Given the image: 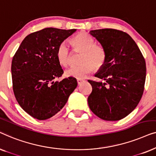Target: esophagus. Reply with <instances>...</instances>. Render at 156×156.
I'll return each instance as SVG.
<instances>
[{
  "instance_id": "1",
  "label": "esophagus",
  "mask_w": 156,
  "mask_h": 156,
  "mask_svg": "<svg viewBox=\"0 0 156 156\" xmlns=\"http://www.w3.org/2000/svg\"><path fill=\"white\" fill-rule=\"evenodd\" d=\"M77 83H78V84L80 85V84H82L83 82H85V80H82V79H77Z\"/></svg>"
}]
</instances>
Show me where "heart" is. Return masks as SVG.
Returning <instances> with one entry per match:
<instances>
[{"instance_id": "obj_1", "label": "heart", "mask_w": 156, "mask_h": 156, "mask_svg": "<svg viewBox=\"0 0 156 156\" xmlns=\"http://www.w3.org/2000/svg\"><path fill=\"white\" fill-rule=\"evenodd\" d=\"M74 50L82 52L80 65L72 66L65 71L69 77L82 79L93 71L94 68L99 69L105 65L106 52L103 46L95 44L94 38L89 34L80 33L71 39ZM57 57L59 63L66 67L69 65L70 50L66 42H61L57 48Z\"/></svg>"}]
</instances>
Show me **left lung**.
Listing matches in <instances>:
<instances>
[{"label": "left lung", "instance_id": "left-lung-1", "mask_svg": "<svg viewBox=\"0 0 156 156\" xmlns=\"http://www.w3.org/2000/svg\"><path fill=\"white\" fill-rule=\"evenodd\" d=\"M104 47L106 60L95 76L104 82L88 80L92 91L89 108L105 121H119L135 109L144 94L146 61L131 36L116 29H99L90 33Z\"/></svg>", "mask_w": 156, "mask_h": 156}]
</instances>
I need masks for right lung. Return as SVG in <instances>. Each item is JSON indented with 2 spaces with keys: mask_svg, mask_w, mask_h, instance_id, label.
<instances>
[{
  "mask_svg": "<svg viewBox=\"0 0 156 156\" xmlns=\"http://www.w3.org/2000/svg\"><path fill=\"white\" fill-rule=\"evenodd\" d=\"M76 31L47 27L25 37L12 57V89L17 101L30 116L46 120L59 112L77 86L74 77L55 80L64 71L57 48Z\"/></svg>",
  "mask_w": 156,
  "mask_h": 156,
  "instance_id": "obj_1",
  "label": "right lung"
}]
</instances>
